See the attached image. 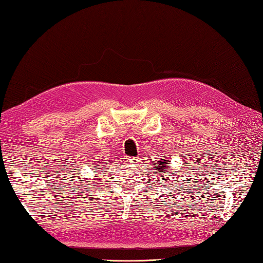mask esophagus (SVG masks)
Instances as JSON below:
<instances>
[{
  "label": "esophagus",
  "mask_w": 263,
  "mask_h": 263,
  "mask_svg": "<svg viewBox=\"0 0 263 263\" xmlns=\"http://www.w3.org/2000/svg\"><path fill=\"white\" fill-rule=\"evenodd\" d=\"M125 159V163L126 164H130V165H133V164H137L139 161V158L138 157H126L124 158Z\"/></svg>",
  "instance_id": "obj_1"
}]
</instances>
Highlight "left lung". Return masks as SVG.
Returning a JSON list of instances; mask_svg holds the SVG:
<instances>
[{"label": "left lung", "mask_w": 263, "mask_h": 263, "mask_svg": "<svg viewBox=\"0 0 263 263\" xmlns=\"http://www.w3.org/2000/svg\"><path fill=\"white\" fill-rule=\"evenodd\" d=\"M165 157V156H164ZM170 159H167V157H165V159H159V160H157V161H155V164H154V173L155 174H158V175H161L163 174V173H166V172H170L172 175H174V173H173L172 171H171V166H170ZM166 176V175H165ZM160 181H163L160 178Z\"/></svg>", "instance_id": "obj_1"}]
</instances>
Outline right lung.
<instances>
[{
    "label": "right lung",
    "mask_w": 263,
    "mask_h": 263,
    "mask_svg": "<svg viewBox=\"0 0 263 263\" xmlns=\"http://www.w3.org/2000/svg\"><path fill=\"white\" fill-rule=\"evenodd\" d=\"M97 166H99V165H97ZM97 166H95V170H98V167Z\"/></svg>",
    "instance_id": "obj_1"
}]
</instances>
